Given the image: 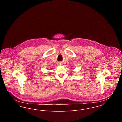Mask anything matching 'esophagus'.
<instances>
[{
  "mask_svg": "<svg viewBox=\"0 0 122 122\" xmlns=\"http://www.w3.org/2000/svg\"><path fill=\"white\" fill-rule=\"evenodd\" d=\"M58 65H61V63H58Z\"/></svg>",
  "mask_w": 122,
  "mask_h": 122,
  "instance_id": "obj_1",
  "label": "esophagus"
}]
</instances>
